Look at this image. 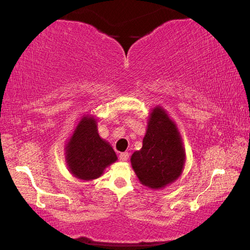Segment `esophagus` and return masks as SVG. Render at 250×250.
<instances>
[{
  "label": "esophagus",
  "mask_w": 250,
  "mask_h": 250,
  "mask_svg": "<svg viewBox=\"0 0 250 250\" xmlns=\"http://www.w3.org/2000/svg\"><path fill=\"white\" fill-rule=\"evenodd\" d=\"M119 159H120V161H128L129 153H128V152H124V153H120Z\"/></svg>",
  "instance_id": "34e87169"
}]
</instances>
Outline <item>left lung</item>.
Instances as JSON below:
<instances>
[{
  "label": "left lung",
  "instance_id": "left-lung-1",
  "mask_svg": "<svg viewBox=\"0 0 250 250\" xmlns=\"http://www.w3.org/2000/svg\"><path fill=\"white\" fill-rule=\"evenodd\" d=\"M184 162V149L174 122L164 110L153 109L142 149L131 156L135 174L143 185L161 188L180 176Z\"/></svg>",
  "mask_w": 250,
  "mask_h": 250
}]
</instances>
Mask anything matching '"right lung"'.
Listing matches in <instances>:
<instances>
[{"label": "right lung", "mask_w": 250, "mask_h": 250, "mask_svg": "<svg viewBox=\"0 0 250 250\" xmlns=\"http://www.w3.org/2000/svg\"><path fill=\"white\" fill-rule=\"evenodd\" d=\"M66 154L70 172L86 181L99 177L117 160L111 146L99 137L96 121L86 117L76 128L66 146Z\"/></svg>", "instance_id": "add662e5"}]
</instances>
